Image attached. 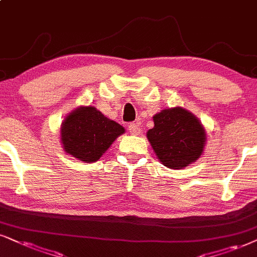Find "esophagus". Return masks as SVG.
I'll return each instance as SVG.
<instances>
[{
	"mask_svg": "<svg viewBox=\"0 0 257 257\" xmlns=\"http://www.w3.org/2000/svg\"><path fill=\"white\" fill-rule=\"evenodd\" d=\"M128 131H130V134L135 135V136H137V135L141 134V127H139L138 122H131V123H130V125H128Z\"/></svg>",
	"mask_w": 257,
	"mask_h": 257,
	"instance_id": "esophagus-1",
	"label": "esophagus"
}]
</instances>
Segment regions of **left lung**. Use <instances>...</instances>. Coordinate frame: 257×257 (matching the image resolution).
Instances as JSON below:
<instances>
[{
  "label": "left lung",
  "instance_id": "8db88e82",
  "mask_svg": "<svg viewBox=\"0 0 257 257\" xmlns=\"http://www.w3.org/2000/svg\"><path fill=\"white\" fill-rule=\"evenodd\" d=\"M155 126L147 137L158 160L170 169H182L201 156L206 142L204 126L182 107L154 115Z\"/></svg>",
  "mask_w": 257,
  "mask_h": 257
}]
</instances>
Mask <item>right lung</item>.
<instances>
[{
	"instance_id": "right-lung-1",
	"label": "right lung",
	"mask_w": 257,
	"mask_h": 257,
	"mask_svg": "<svg viewBox=\"0 0 257 257\" xmlns=\"http://www.w3.org/2000/svg\"><path fill=\"white\" fill-rule=\"evenodd\" d=\"M123 132L125 128L120 123L104 116L95 107L81 106L62 122L61 142L66 154L93 163Z\"/></svg>"
}]
</instances>
